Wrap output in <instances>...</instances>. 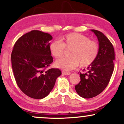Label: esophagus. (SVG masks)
<instances>
[{"mask_svg": "<svg viewBox=\"0 0 124 124\" xmlns=\"http://www.w3.org/2000/svg\"><path fill=\"white\" fill-rule=\"evenodd\" d=\"M62 73L63 75H70V72H65V71H62Z\"/></svg>", "mask_w": 124, "mask_h": 124, "instance_id": "1", "label": "esophagus"}]
</instances>
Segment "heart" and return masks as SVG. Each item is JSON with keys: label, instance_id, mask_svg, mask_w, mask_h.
Wrapping results in <instances>:
<instances>
[{"label": "heart", "instance_id": "obj_1", "mask_svg": "<svg viewBox=\"0 0 124 124\" xmlns=\"http://www.w3.org/2000/svg\"><path fill=\"white\" fill-rule=\"evenodd\" d=\"M49 49L51 55L55 58L62 57L65 54V49H71L70 58H62L55 62L56 68L69 71L79 65L81 68H86L92 65L99 55V45L88 37L73 32L63 36L60 41H52Z\"/></svg>", "mask_w": 124, "mask_h": 124}]
</instances>
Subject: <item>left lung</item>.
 <instances>
[{
  "label": "left lung",
  "mask_w": 124,
  "mask_h": 124,
  "mask_svg": "<svg viewBox=\"0 0 124 124\" xmlns=\"http://www.w3.org/2000/svg\"><path fill=\"white\" fill-rule=\"evenodd\" d=\"M91 31L99 41V55L94 62L87 68V72L80 73L81 80L75 87L77 93L85 99L96 97L106 89L114 71L115 59L114 49L109 39L100 31Z\"/></svg>",
  "instance_id": "obj_1"
}]
</instances>
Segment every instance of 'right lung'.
<instances>
[{
    "instance_id": "right-lung-1",
    "label": "right lung",
    "mask_w": 124,
    "mask_h": 124,
    "mask_svg": "<svg viewBox=\"0 0 124 124\" xmlns=\"http://www.w3.org/2000/svg\"><path fill=\"white\" fill-rule=\"evenodd\" d=\"M52 39L49 34L32 30L14 45L11 59L15 80L21 90L32 99L47 96L62 74L58 69H46L53 62L49 49Z\"/></svg>"
}]
</instances>
